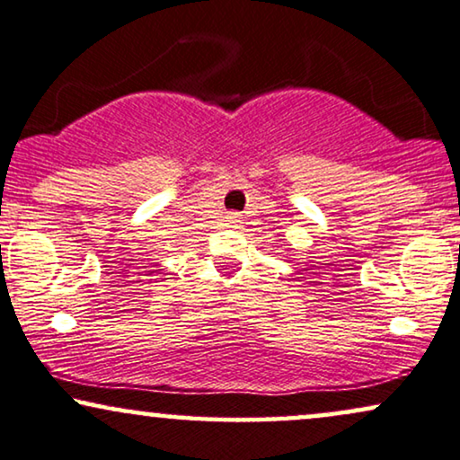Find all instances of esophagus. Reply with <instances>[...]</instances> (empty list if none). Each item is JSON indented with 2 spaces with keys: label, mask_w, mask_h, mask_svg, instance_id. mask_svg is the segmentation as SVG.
<instances>
[{
  "label": "esophagus",
  "mask_w": 460,
  "mask_h": 460,
  "mask_svg": "<svg viewBox=\"0 0 460 460\" xmlns=\"http://www.w3.org/2000/svg\"><path fill=\"white\" fill-rule=\"evenodd\" d=\"M226 223H229L231 226H235L237 223H240V214H235V212L226 214Z\"/></svg>",
  "instance_id": "1"
}]
</instances>
